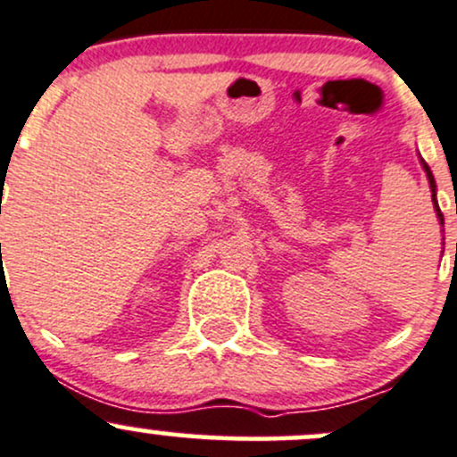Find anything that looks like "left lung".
<instances>
[{"mask_svg": "<svg viewBox=\"0 0 457 457\" xmlns=\"http://www.w3.org/2000/svg\"><path fill=\"white\" fill-rule=\"evenodd\" d=\"M419 159H420V165H423V170H425V174H427V180H429V189H431V203H434V211H436V215H438V222H440V227H445V218H443V213H440V207H438V198H436V180H434V174H431L429 165L425 163V161H423V156H419Z\"/></svg>", "mask_w": 457, "mask_h": 457, "instance_id": "left-lung-1", "label": "left lung"}]
</instances>
